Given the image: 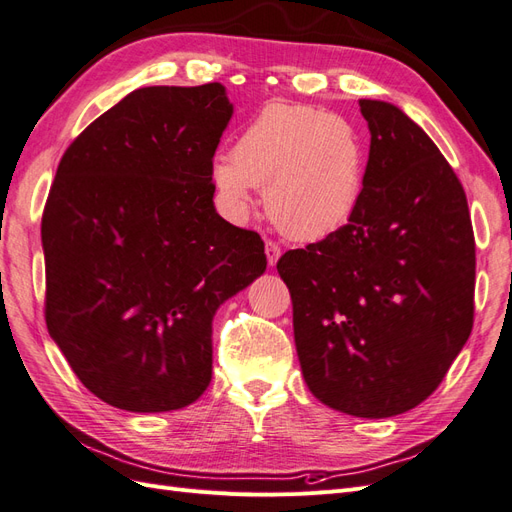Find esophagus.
I'll return each instance as SVG.
<instances>
[{
    "label": "esophagus",
    "instance_id": "1",
    "mask_svg": "<svg viewBox=\"0 0 512 512\" xmlns=\"http://www.w3.org/2000/svg\"><path fill=\"white\" fill-rule=\"evenodd\" d=\"M265 254H267L269 267H275V265H277V260H280V256H282L280 245L273 243V241H267V243H265Z\"/></svg>",
    "mask_w": 512,
    "mask_h": 512
}]
</instances>
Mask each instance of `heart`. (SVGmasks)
I'll return each mask as SVG.
<instances>
[{"mask_svg": "<svg viewBox=\"0 0 512 512\" xmlns=\"http://www.w3.org/2000/svg\"><path fill=\"white\" fill-rule=\"evenodd\" d=\"M363 134L314 106L269 102L241 130L232 153L211 164V181L232 220H243L262 190L269 220L286 237L318 241L342 230L367 183Z\"/></svg>", "mask_w": 512, "mask_h": 512, "instance_id": "heart-1", "label": "heart"}]
</instances>
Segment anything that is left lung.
<instances>
[{"label": "left lung", "mask_w": 512, "mask_h": 512, "mask_svg": "<svg viewBox=\"0 0 512 512\" xmlns=\"http://www.w3.org/2000/svg\"><path fill=\"white\" fill-rule=\"evenodd\" d=\"M371 134L354 218L277 260L292 299L307 389L361 418L416 408L446 376L474 322L476 252L468 200L416 123L359 100Z\"/></svg>", "instance_id": "obj_1"}]
</instances>
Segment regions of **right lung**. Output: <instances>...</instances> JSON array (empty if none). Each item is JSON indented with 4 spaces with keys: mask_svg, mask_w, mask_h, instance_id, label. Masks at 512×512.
Segmentation results:
<instances>
[{
    "mask_svg": "<svg viewBox=\"0 0 512 512\" xmlns=\"http://www.w3.org/2000/svg\"><path fill=\"white\" fill-rule=\"evenodd\" d=\"M230 117L220 83L141 87L57 166L42 213L46 329L115 408L170 412L203 395L215 312L267 269L258 232L213 205Z\"/></svg>",
    "mask_w": 512,
    "mask_h": 512,
    "instance_id": "right-lung-1",
    "label": "right lung"
}]
</instances>
